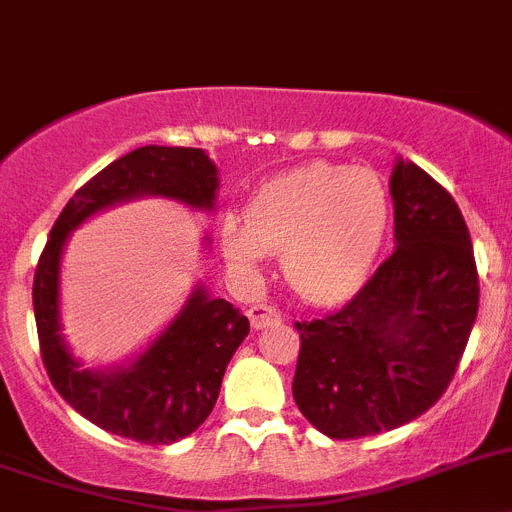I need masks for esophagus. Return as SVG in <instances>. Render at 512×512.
<instances>
[{
  "label": "esophagus",
  "instance_id": "1",
  "mask_svg": "<svg viewBox=\"0 0 512 512\" xmlns=\"http://www.w3.org/2000/svg\"><path fill=\"white\" fill-rule=\"evenodd\" d=\"M248 321H251L253 329H264V326L281 321V311L271 304H253L248 309Z\"/></svg>",
  "mask_w": 512,
  "mask_h": 512
}]
</instances>
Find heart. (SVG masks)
<instances>
[{"instance_id": "obj_1", "label": "heart", "mask_w": 512, "mask_h": 512, "mask_svg": "<svg viewBox=\"0 0 512 512\" xmlns=\"http://www.w3.org/2000/svg\"><path fill=\"white\" fill-rule=\"evenodd\" d=\"M387 216V186L377 170L309 163L256 191L246 221L223 226V251L238 266L284 253L291 291L311 304H334L364 281Z\"/></svg>"}]
</instances>
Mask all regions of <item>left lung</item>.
Masks as SVG:
<instances>
[{"label": "left lung", "mask_w": 512, "mask_h": 512, "mask_svg": "<svg viewBox=\"0 0 512 512\" xmlns=\"http://www.w3.org/2000/svg\"><path fill=\"white\" fill-rule=\"evenodd\" d=\"M389 191L397 248L349 304L296 321L294 392L301 415L332 440L394 430L450 387L478 316L470 231L450 193L399 160Z\"/></svg>", "instance_id": "obj_1"}]
</instances>
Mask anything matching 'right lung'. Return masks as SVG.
Wrapping results in <instances>:
<instances>
[{"label":"right lung","mask_w":512,"mask_h":512,"mask_svg":"<svg viewBox=\"0 0 512 512\" xmlns=\"http://www.w3.org/2000/svg\"><path fill=\"white\" fill-rule=\"evenodd\" d=\"M216 186V165L201 148L145 145L92 175L62 208L42 248L32 286L42 364L67 405L113 435L168 445L198 430L211 415L223 372L251 324L226 299H211L198 289L178 319L130 367L87 372L70 357L60 337L62 246L87 216L125 198L150 193L193 208H211Z\"/></svg>","instance_id":"obj_1"}]
</instances>
